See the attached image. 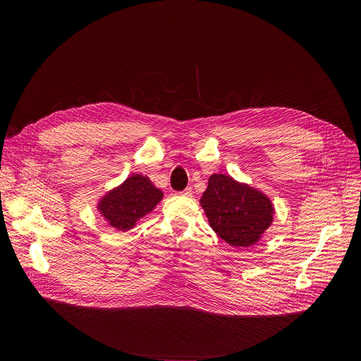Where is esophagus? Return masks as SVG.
Returning a JSON list of instances; mask_svg holds the SVG:
<instances>
[{
	"mask_svg": "<svg viewBox=\"0 0 361 361\" xmlns=\"http://www.w3.org/2000/svg\"><path fill=\"white\" fill-rule=\"evenodd\" d=\"M181 195H183V196H185V197H190V196L193 195V190H192V188H190V187H187L184 192H181Z\"/></svg>",
	"mask_w": 361,
	"mask_h": 361,
	"instance_id": "1",
	"label": "esophagus"
}]
</instances>
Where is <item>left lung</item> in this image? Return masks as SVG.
Masks as SVG:
<instances>
[{
    "instance_id": "obj_1",
    "label": "left lung",
    "mask_w": 361,
    "mask_h": 361,
    "mask_svg": "<svg viewBox=\"0 0 361 361\" xmlns=\"http://www.w3.org/2000/svg\"><path fill=\"white\" fill-rule=\"evenodd\" d=\"M211 228L231 247H250L274 222L272 200L250 184L231 176L212 174L200 197Z\"/></svg>"
}]
</instances>
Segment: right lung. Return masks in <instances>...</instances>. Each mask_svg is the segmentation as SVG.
Wrapping results in <instances>:
<instances>
[{
    "mask_svg": "<svg viewBox=\"0 0 361 361\" xmlns=\"http://www.w3.org/2000/svg\"><path fill=\"white\" fill-rule=\"evenodd\" d=\"M164 193L149 177L133 174L120 185L111 188L97 204V209L106 224L118 231H130L137 221L155 209Z\"/></svg>",
    "mask_w": 361,
    "mask_h": 361,
    "instance_id": "1",
    "label": "right lung"
}]
</instances>
